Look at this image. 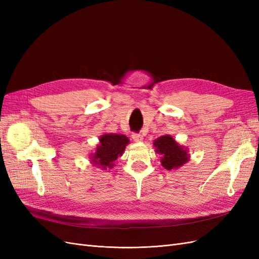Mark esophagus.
Here are the masks:
<instances>
[{
  "label": "esophagus",
  "mask_w": 259,
  "mask_h": 259,
  "mask_svg": "<svg viewBox=\"0 0 259 259\" xmlns=\"http://www.w3.org/2000/svg\"><path fill=\"white\" fill-rule=\"evenodd\" d=\"M132 138L135 140L136 143H139V142H143L144 140V136L142 134H137V133H134V134L132 135Z\"/></svg>",
  "instance_id": "1"
}]
</instances>
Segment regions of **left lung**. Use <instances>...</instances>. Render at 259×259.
<instances>
[{"instance_id": "8db88e82", "label": "left lung", "mask_w": 259, "mask_h": 259, "mask_svg": "<svg viewBox=\"0 0 259 259\" xmlns=\"http://www.w3.org/2000/svg\"><path fill=\"white\" fill-rule=\"evenodd\" d=\"M153 146L155 147V152L162 155V166L168 170L183 166L189 161L187 149L179 146L170 135H164L155 139Z\"/></svg>"}]
</instances>
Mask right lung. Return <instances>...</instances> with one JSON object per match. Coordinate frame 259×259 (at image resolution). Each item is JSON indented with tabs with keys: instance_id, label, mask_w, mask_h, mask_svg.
<instances>
[{
	"instance_id": "obj_1",
	"label": "right lung",
	"mask_w": 259,
	"mask_h": 259,
	"mask_svg": "<svg viewBox=\"0 0 259 259\" xmlns=\"http://www.w3.org/2000/svg\"><path fill=\"white\" fill-rule=\"evenodd\" d=\"M130 143L128 138L121 134H105L99 138V145L93 153L92 163L99 168H112L115 160L121 156L125 147Z\"/></svg>"
}]
</instances>
